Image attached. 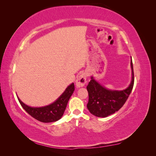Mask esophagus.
Instances as JSON below:
<instances>
[{"mask_svg":"<svg viewBox=\"0 0 156 156\" xmlns=\"http://www.w3.org/2000/svg\"><path fill=\"white\" fill-rule=\"evenodd\" d=\"M87 74L85 72L82 73L79 75L76 81V85L78 88L83 87L87 83Z\"/></svg>","mask_w":156,"mask_h":156,"instance_id":"1","label":"esophagus"}]
</instances>
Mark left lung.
Here are the masks:
<instances>
[{
    "label": "left lung",
    "instance_id": "1",
    "mask_svg": "<svg viewBox=\"0 0 156 156\" xmlns=\"http://www.w3.org/2000/svg\"><path fill=\"white\" fill-rule=\"evenodd\" d=\"M132 80L129 87L123 90H111L102 87L93 77L87 87L88 92L87 108L91 114L98 117H107L118 111L131 94L134 84V72L132 59Z\"/></svg>",
    "mask_w": 156,
    "mask_h": 156
}]
</instances>
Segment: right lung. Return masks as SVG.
I'll return each instance as SVG.
<instances>
[{
  "mask_svg": "<svg viewBox=\"0 0 156 156\" xmlns=\"http://www.w3.org/2000/svg\"><path fill=\"white\" fill-rule=\"evenodd\" d=\"M74 91V84H71L66 89L63 94L51 105L43 107H31L20 100H18L22 107L31 117L43 122H55L60 119L64 115L69 98Z\"/></svg>",
  "mask_w": 156,
  "mask_h": 156,
  "instance_id": "1",
  "label": "right lung"
}]
</instances>
